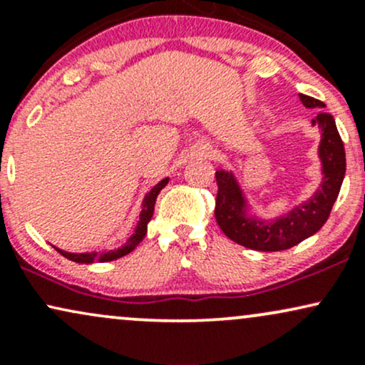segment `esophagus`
I'll use <instances>...</instances> for the list:
<instances>
[{"mask_svg":"<svg viewBox=\"0 0 365 365\" xmlns=\"http://www.w3.org/2000/svg\"><path fill=\"white\" fill-rule=\"evenodd\" d=\"M212 149H211V145H207V144H204V145H200L199 149H197V158H211L212 156Z\"/></svg>","mask_w":365,"mask_h":365,"instance_id":"esophagus-1","label":"esophagus"}]
</instances>
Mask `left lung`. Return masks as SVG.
Returning <instances> with one entry per match:
<instances>
[{
    "label": "left lung",
    "mask_w": 365,
    "mask_h": 365,
    "mask_svg": "<svg viewBox=\"0 0 365 365\" xmlns=\"http://www.w3.org/2000/svg\"><path fill=\"white\" fill-rule=\"evenodd\" d=\"M300 101L305 108H324V103L311 96L300 94ZM312 125H317L321 130L319 159L322 182L311 199L293 207L288 215L271 221L249 216L247 200L235 175L225 170L216 171L217 195L215 216L221 232L230 240L247 249L278 252L300 244L305 238L319 232L322 225L328 221L345 177V148L334 118L329 113L321 111L312 120Z\"/></svg>",
    "instance_id": "8db88e82"
}]
</instances>
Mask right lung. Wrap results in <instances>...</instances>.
<instances>
[{"instance_id":"1","label":"right lung","mask_w":365,"mask_h":365,"mask_svg":"<svg viewBox=\"0 0 365 365\" xmlns=\"http://www.w3.org/2000/svg\"><path fill=\"white\" fill-rule=\"evenodd\" d=\"M170 178H165L161 180V182L158 183V185H154L150 190L145 194L144 200H142V211H140V216H139V223H137V228L135 232L130 235V238L127 240V244L123 247H118V249L115 250H110V252H82V254H73V252H65V250L58 249V247H54V249L60 252L63 257L70 259V261L73 262H78V264H91V262H108V261H115V259H120L123 257V255H127L132 252L133 249H135L137 245L140 244L142 238L145 237V233H148V223L150 221V217H153V212H154V204H156V199H158V194L163 190V188L166 187V183H168Z\"/></svg>"}]
</instances>
